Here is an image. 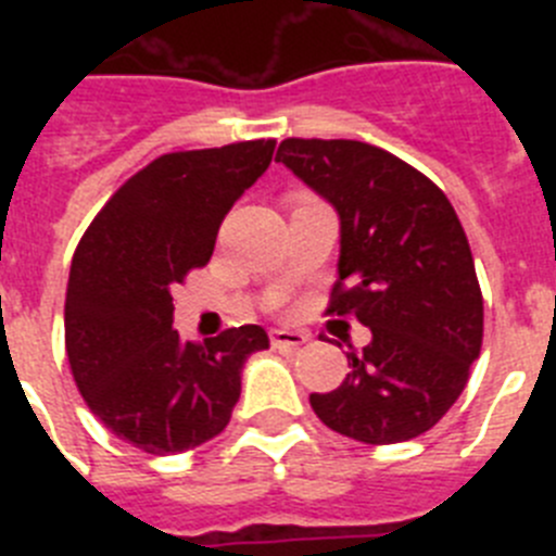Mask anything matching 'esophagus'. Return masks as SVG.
Returning a JSON list of instances; mask_svg holds the SVG:
<instances>
[{
	"label": "esophagus",
	"instance_id": "1",
	"mask_svg": "<svg viewBox=\"0 0 556 556\" xmlns=\"http://www.w3.org/2000/svg\"><path fill=\"white\" fill-rule=\"evenodd\" d=\"M269 342H273L275 351H283V353H292V351H301L303 345L308 342V333L303 331H289V328H275L269 333Z\"/></svg>",
	"mask_w": 556,
	"mask_h": 556
}]
</instances>
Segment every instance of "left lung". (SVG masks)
I'll return each instance as SVG.
<instances>
[{
  "label": "left lung",
  "instance_id": "1",
  "mask_svg": "<svg viewBox=\"0 0 556 556\" xmlns=\"http://www.w3.org/2000/svg\"><path fill=\"white\" fill-rule=\"evenodd\" d=\"M292 175L339 217L328 314L370 328L333 392H312L328 429L367 445L420 437L454 406L479 358L484 303L454 205L426 175L351 139H287Z\"/></svg>",
  "mask_w": 556,
  "mask_h": 556
}]
</instances>
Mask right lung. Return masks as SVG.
<instances>
[{
	"mask_svg": "<svg viewBox=\"0 0 556 556\" xmlns=\"http://www.w3.org/2000/svg\"><path fill=\"white\" fill-rule=\"evenodd\" d=\"M275 141L161 155L83 233L66 287V356L88 409L119 440L166 456L228 426L262 326L184 342L172 289L214 253L225 214L267 172Z\"/></svg>",
	"mask_w": 556,
	"mask_h": 556,
	"instance_id": "obj_1",
	"label": "right lung"
}]
</instances>
